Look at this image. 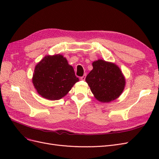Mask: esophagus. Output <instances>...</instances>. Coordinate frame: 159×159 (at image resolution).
Masks as SVG:
<instances>
[{"instance_id": "1", "label": "esophagus", "mask_w": 159, "mask_h": 159, "mask_svg": "<svg viewBox=\"0 0 159 159\" xmlns=\"http://www.w3.org/2000/svg\"><path fill=\"white\" fill-rule=\"evenodd\" d=\"M85 78H86V74H84L82 77H81V80H85Z\"/></svg>"}]
</instances>
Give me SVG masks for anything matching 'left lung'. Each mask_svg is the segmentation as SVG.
<instances>
[{
    "label": "left lung",
    "mask_w": 159,
    "mask_h": 159,
    "mask_svg": "<svg viewBox=\"0 0 159 159\" xmlns=\"http://www.w3.org/2000/svg\"><path fill=\"white\" fill-rule=\"evenodd\" d=\"M93 70L85 78L94 97L99 102L109 103L117 99L125 87V78L113 62L102 59L92 63Z\"/></svg>",
    "instance_id": "obj_1"
}]
</instances>
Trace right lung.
I'll return each instance as SVG.
<instances>
[{
    "label": "right lung",
    "mask_w": 159,
    "mask_h": 159,
    "mask_svg": "<svg viewBox=\"0 0 159 159\" xmlns=\"http://www.w3.org/2000/svg\"><path fill=\"white\" fill-rule=\"evenodd\" d=\"M32 84L38 93L49 100L64 98L79 81L74 68L61 54L48 55L36 65Z\"/></svg>",
    "instance_id": "right-lung-1"
}]
</instances>
